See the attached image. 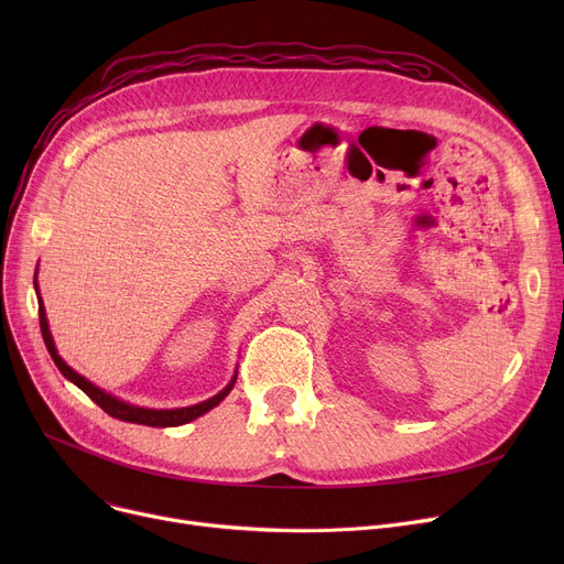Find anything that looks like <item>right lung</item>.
Instances as JSON below:
<instances>
[{"instance_id": "obj_1", "label": "right lung", "mask_w": 564, "mask_h": 564, "mask_svg": "<svg viewBox=\"0 0 564 564\" xmlns=\"http://www.w3.org/2000/svg\"><path fill=\"white\" fill-rule=\"evenodd\" d=\"M36 274H39V267H36ZM34 288H36V297H39V319H41V334H43V340H45V347L50 351V357L54 361V366L62 370V375L73 381L77 389H82L88 398H91L100 409H105L109 416L123 421V423H137V425H148V427H177V425H185V423H192L196 421L198 416H203V413H207L210 409H215L235 387V379H237V370L235 375L230 377V381L226 383V387L213 395L207 398L198 404H192V406H181V409H148V406H137V404H130L121 398H116L107 391H102L100 387H96L94 381H88L84 375H79L77 370H73L62 357H58L56 351V345H54V338H52V332H50V324H47V315H45V306H43V300H41V290H39V281L34 279Z\"/></svg>"}]
</instances>
